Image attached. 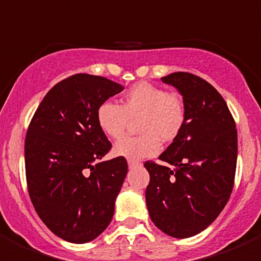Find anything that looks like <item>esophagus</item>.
Instances as JSON below:
<instances>
[{
  "instance_id": "esophagus-1",
  "label": "esophagus",
  "mask_w": 261,
  "mask_h": 261,
  "mask_svg": "<svg viewBox=\"0 0 261 261\" xmlns=\"http://www.w3.org/2000/svg\"><path fill=\"white\" fill-rule=\"evenodd\" d=\"M138 166H141V163H138V162H132V161H129L128 162V167L132 170V168H136L138 167Z\"/></svg>"
}]
</instances>
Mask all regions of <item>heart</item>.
Segmentation results:
<instances>
[{"mask_svg":"<svg viewBox=\"0 0 261 261\" xmlns=\"http://www.w3.org/2000/svg\"><path fill=\"white\" fill-rule=\"evenodd\" d=\"M140 137H125L115 144L114 154L137 162L161 150V140L174 141L186 124V106L176 94L147 82L130 87L121 99V106L103 102L96 108V123L107 137H121L129 120L138 119Z\"/></svg>","mask_w":261,"mask_h":261,"instance_id":"heart-1","label":"heart"}]
</instances>
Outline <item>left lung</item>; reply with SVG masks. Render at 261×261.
<instances>
[{
    "instance_id": "obj_1",
    "label": "left lung",
    "mask_w": 261,
    "mask_h": 261,
    "mask_svg": "<svg viewBox=\"0 0 261 261\" xmlns=\"http://www.w3.org/2000/svg\"><path fill=\"white\" fill-rule=\"evenodd\" d=\"M179 91L186 106L180 135L150 174L146 205L154 225L172 238H190L220 216L234 186L238 135L221 94L202 78L177 71L161 78Z\"/></svg>"
}]
</instances>
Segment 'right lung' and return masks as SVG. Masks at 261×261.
<instances>
[{"mask_svg":"<svg viewBox=\"0 0 261 261\" xmlns=\"http://www.w3.org/2000/svg\"><path fill=\"white\" fill-rule=\"evenodd\" d=\"M124 87L91 74L61 81L44 96L24 141L32 205L55 235L87 243L110 225L128 172L125 158L102 161L111 142L96 123V108Z\"/></svg>","mask_w":261,"mask_h":261,"instance_id":"obj_1","label":"right lung"}]
</instances>
